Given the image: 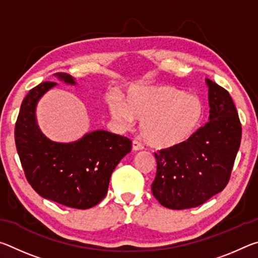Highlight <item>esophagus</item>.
<instances>
[{
  "instance_id": "1",
  "label": "esophagus",
  "mask_w": 258,
  "mask_h": 258,
  "mask_svg": "<svg viewBox=\"0 0 258 258\" xmlns=\"http://www.w3.org/2000/svg\"><path fill=\"white\" fill-rule=\"evenodd\" d=\"M132 149H133V151L142 150L143 149V146L138 141V140H133V141H132Z\"/></svg>"
}]
</instances>
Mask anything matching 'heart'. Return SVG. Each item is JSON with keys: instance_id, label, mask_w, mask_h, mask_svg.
Returning <instances> with one entry per match:
<instances>
[{"instance_id": "b5f03b06", "label": "heart", "mask_w": 258, "mask_h": 258, "mask_svg": "<svg viewBox=\"0 0 258 258\" xmlns=\"http://www.w3.org/2000/svg\"><path fill=\"white\" fill-rule=\"evenodd\" d=\"M112 118L124 126L142 120L140 134L155 149L164 150L184 145L198 132L205 107L196 95L172 86L141 85L128 90L123 102L109 103Z\"/></svg>"}]
</instances>
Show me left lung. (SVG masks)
I'll list each match as a JSON object with an SVG mask.
<instances>
[{"label": "left lung", "mask_w": 258, "mask_h": 258, "mask_svg": "<svg viewBox=\"0 0 258 258\" xmlns=\"http://www.w3.org/2000/svg\"><path fill=\"white\" fill-rule=\"evenodd\" d=\"M209 121L184 145L155 154L152 195L169 209L197 207L228 184L241 141V124L232 98L206 78Z\"/></svg>", "instance_id": "8db88e82"}]
</instances>
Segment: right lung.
<instances>
[{
  "label": "right lung",
  "mask_w": 258,
  "mask_h": 258,
  "mask_svg": "<svg viewBox=\"0 0 258 258\" xmlns=\"http://www.w3.org/2000/svg\"><path fill=\"white\" fill-rule=\"evenodd\" d=\"M56 78L75 85L64 73ZM54 82H43L26 95L15 127L16 147L26 178L41 197L63 206L87 209L106 197L111 173L132 149L123 135L98 130L69 143L54 142L41 132L36 106Z\"/></svg>",
  "instance_id": "right-lung-1"
}]
</instances>
